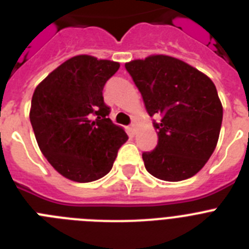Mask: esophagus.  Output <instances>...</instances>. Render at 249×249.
<instances>
[{
	"label": "esophagus",
	"mask_w": 249,
	"mask_h": 249,
	"mask_svg": "<svg viewBox=\"0 0 249 249\" xmlns=\"http://www.w3.org/2000/svg\"><path fill=\"white\" fill-rule=\"evenodd\" d=\"M135 127H136L135 123H131V126H129V132H131L132 135L135 133Z\"/></svg>",
	"instance_id": "obj_1"
}]
</instances>
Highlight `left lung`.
Here are the masks:
<instances>
[{"label": "left lung", "instance_id": "obj_1", "mask_svg": "<svg viewBox=\"0 0 249 249\" xmlns=\"http://www.w3.org/2000/svg\"><path fill=\"white\" fill-rule=\"evenodd\" d=\"M142 94L157 129L153 151L143 152L144 167L162 181L178 182L199 172L218 142L223 108L214 83L175 57L149 56L124 65Z\"/></svg>", "mask_w": 249, "mask_h": 249}]
</instances>
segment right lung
Instances as JSON below:
<instances>
[{"label": "right lung", "instance_id": "obj_1", "mask_svg": "<svg viewBox=\"0 0 249 249\" xmlns=\"http://www.w3.org/2000/svg\"><path fill=\"white\" fill-rule=\"evenodd\" d=\"M120 63L81 54L67 59L36 87L30 121L39 149L63 177L80 183L112 169L128 136L108 118L106 82Z\"/></svg>", "mask_w": 249, "mask_h": 249}]
</instances>
